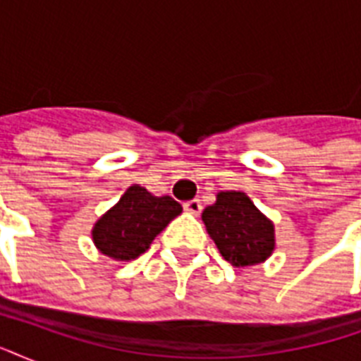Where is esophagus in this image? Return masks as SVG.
Instances as JSON below:
<instances>
[{
	"mask_svg": "<svg viewBox=\"0 0 361 361\" xmlns=\"http://www.w3.org/2000/svg\"><path fill=\"white\" fill-rule=\"evenodd\" d=\"M183 209L192 215H198L200 212H202V202H200L198 198H195V200H189V202L183 204Z\"/></svg>",
	"mask_w": 361,
	"mask_h": 361,
	"instance_id": "esophagus-1",
	"label": "esophagus"
}]
</instances>
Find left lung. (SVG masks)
<instances>
[{"mask_svg": "<svg viewBox=\"0 0 361 361\" xmlns=\"http://www.w3.org/2000/svg\"><path fill=\"white\" fill-rule=\"evenodd\" d=\"M202 221L223 258L236 268L264 262L274 252V223L245 192H217L215 204L202 212Z\"/></svg>", "mask_w": 361, "mask_h": 361, "instance_id": "1", "label": "left lung"}]
</instances>
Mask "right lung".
Listing matches in <instances>:
<instances>
[{
  "label": "right lung",
  "mask_w": 361,
  "mask_h": 361,
  "mask_svg": "<svg viewBox=\"0 0 361 361\" xmlns=\"http://www.w3.org/2000/svg\"><path fill=\"white\" fill-rule=\"evenodd\" d=\"M181 214V204L170 197H153L140 185H130L92 231L99 251L114 260H135L146 252L159 232Z\"/></svg>",
  "instance_id": "1"
}]
</instances>
